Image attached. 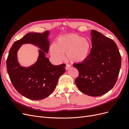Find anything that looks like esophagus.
<instances>
[{
    "label": "esophagus",
    "instance_id": "1",
    "mask_svg": "<svg viewBox=\"0 0 129 129\" xmlns=\"http://www.w3.org/2000/svg\"><path fill=\"white\" fill-rule=\"evenodd\" d=\"M71 67V66L70 64H66V70H68L70 67Z\"/></svg>",
    "mask_w": 129,
    "mask_h": 129
}]
</instances>
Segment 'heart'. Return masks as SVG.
<instances>
[{"instance_id":"obj_1","label":"heart","mask_w":129,"mask_h":129,"mask_svg":"<svg viewBox=\"0 0 129 129\" xmlns=\"http://www.w3.org/2000/svg\"><path fill=\"white\" fill-rule=\"evenodd\" d=\"M91 42L88 39L76 34L65 35L58 38L50 48L51 55L57 60H61L62 54L72 63L83 62L88 58L91 49Z\"/></svg>"}]
</instances>
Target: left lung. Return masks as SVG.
I'll list each match as a JSON object with an SVG mask.
<instances>
[{
	"instance_id": "8db88e82",
	"label": "left lung",
	"mask_w": 129,
	"mask_h": 129,
	"mask_svg": "<svg viewBox=\"0 0 129 129\" xmlns=\"http://www.w3.org/2000/svg\"><path fill=\"white\" fill-rule=\"evenodd\" d=\"M91 36L92 48L88 58L73 64L79 73L75 82L82 92L99 96L110 91L116 84L121 56L117 46L111 39L95 30H91Z\"/></svg>"
}]
</instances>
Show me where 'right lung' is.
Returning a JSON list of instances; mask_svg holds the SVG:
<instances>
[{
  "label": "right lung",
  "instance_id": "right-lung-1",
  "mask_svg": "<svg viewBox=\"0 0 129 129\" xmlns=\"http://www.w3.org/2000/svg\"><path fill=\"white\" fill-rule=\"evenodd\" d=\"M49 34L48 30L26 34L14 42L6 60L7 73L13 87L20 94L32 100L44 99L51 94L60 76L66 71V64L53 65L46 57L49 50ZM26 43L33 44L41 49L37 62L28 68L22 67L17 58V50Z\"/></svg>",
  "mask_w": 129,
  "mask_h": 129
}]
</instances>
